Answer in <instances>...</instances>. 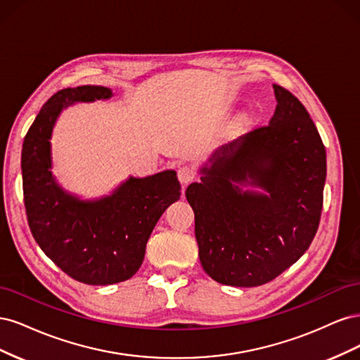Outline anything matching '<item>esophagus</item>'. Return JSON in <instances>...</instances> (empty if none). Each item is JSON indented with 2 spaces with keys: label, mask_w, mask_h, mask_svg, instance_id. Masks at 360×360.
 <instances>
[{
  "label": "esophagus",
  "mask_w": 360,
  "mask_h": 360,
  "mask_svg": "<svg viewBox=\"0 0 360 360\" xmlns=\"http://www.w3.org/2000/svg\"><path fill=\"white\" fill-rule=\"evenodd\" d=\"M177 177H179V180H180L181 184H188L189 181L193 180L195 171H193L191 167H188V165H183V167H180L179 171H177Z\"/></svg>",
  "instance_id": "obj_1"
}]
</instances>
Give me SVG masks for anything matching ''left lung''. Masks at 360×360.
Here are the masks:
<instances>
[{
  "label": "left lung",
  "instance_id": "obj_1",
  "mask_svg": "<svg viewBox=\"0 0 360 360\" xmlns=\"http://www.w3.org/2000/svg\"><path fill=\"white\" fill-rule=\"evenodd\" d=\"M274 90L269 124L217 148L201 183L186 189L201 266L219 284H267L307 252L319 230L326 148L297 97L276 84Z\"/></svg>",
  "mask_w": 360,
  "mask_h": 360
}]
</instances>
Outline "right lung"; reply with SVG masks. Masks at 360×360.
I'll return each instance as SVG.
<instances>
[{
	"instance_id": "1",
	"label": "right lung",
	"mask_w": 360,
	"mask_h": 360,
	"mask_svg": "<svg viewBox=\"0 0 360 360\" xmlns=\"http://www.w3.org/2000/svg\"><path fill=\"white\" fill-rule=\"evenodd\" d=\"M112 91L81 85L57 91L41 106L24 139L22 188L27 219L43 252L64 274L89 285L132 278L162 213L180 198L176 171L129 177L108 197L82 201L64 191L51 168V135L60 112L76 102L106 101Z\"/></svg>"
}]
</instances>
